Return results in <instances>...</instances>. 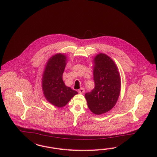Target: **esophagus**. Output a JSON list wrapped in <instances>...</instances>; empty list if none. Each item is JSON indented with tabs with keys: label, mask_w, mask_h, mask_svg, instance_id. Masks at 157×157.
<instances>
[{
	"label": "esophagus",
	"mask_w": 157,
	"mask_h": 157,
	"mask_svg": "<svg viewBox=\"0 0 157 157\" xmlns=\"http://www.w3.org/2000/svg\"><path fill=\"white\" fill-rule=\"evenodd\" d=\"M78 93H79V94H84V93L85 90H84V88H81L80 90H78Z\"/></svg>",
	"instance_id": "obj_1"
}]
</instances>
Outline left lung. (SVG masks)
Returning <instances> with one entry per match:
<instances>
[{
    "label": "left lung",
    "instance_id": "1",
    "mask_svg": "<svg viewBox=\"0 0 157 157\" xmlns=\"http://www.w3.org/2000/svg\"><path fill=\"white\" fill-rule=\"evenodd\" d=\"M95 88L85 94L88 106L95 114H101L115 106L120 93L121 80L115 63L99 54L94 58Z\"/></svg>",
    "mask_w": 157,
    "mask_h": 157
}]
</instances>
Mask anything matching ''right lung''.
<instances>
[{
  "instance_id": "right-lung-1",
  "label": "right lung",
  "mask_w": 157,
  "mask_h": 157,
  "mask_svg": "<svg viewBox=\"0 0 157 157\" xmlns=\"http://www.w3.org/2000/svg\"><path fill=\"white\" fill-rule=\"evenodd\" d=\"M66 64V56L62 54L52 56L47 63L42 78V88L46 99L53 105L62 107L78 94L66 86L62 75Z\"/></svg>"
}]
</instances>
